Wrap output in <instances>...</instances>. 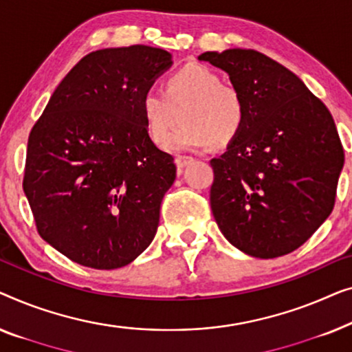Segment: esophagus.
I'll use <instances>...</instances> for the list:
<instances>
[{
  "label": "esophagus",
  "instance_id": "esophagus-1",
  "mask_svg": "<svg viewBox=\"0 0 352 352\" xmlns=\"http://www.w3.org/2000/svg\"><path fill=\"white\" fill-rule=\"evenodd\" d=\"M195 160H192L191 156H177L175 157V164H177V167L178 169H183V167H186L188 164H190V162H192Z\"/></svg>",
  "mask_w": 352,
  "mask_h": 352
}]
</instances>
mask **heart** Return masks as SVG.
Segmentation results:
<instances>
[{"label":"heart","mask_w":352,"mask_h":352,"mask_svg":"<svg viewBox=\"0 0 352 352\" xmlns=\"http://www.w3.org/2000/svg\"><path fill=\"white\" fill-rule=\"evenodd\" d=\"M140 113L151 140L166 146L179 115L186 124L174 138L172 148L228 145L245 124V105L237 89L201 63L178 68L167 78L164 91L146 89L140 97Z\"/></svg>","instance_id":"1"}]
</instances>
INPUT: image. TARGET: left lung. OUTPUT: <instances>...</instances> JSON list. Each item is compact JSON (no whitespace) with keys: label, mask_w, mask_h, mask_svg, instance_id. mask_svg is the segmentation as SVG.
Here are the masks:
<instances>
[{"label":"left lung","mask_w":352,"mask_h":352,"mask_svg":"<svg viewBox=\"0 0 352 352\" xmlns=\"http://www.w3.org/2000/svg\"><path fill=\"white\" fill-rule=\"evenodd\" d=\"M230 75L245 124L210 161V207L232 245L276 258L303 245L335 206L344 164L333 118L305 82L254 49L204 52Z\"/></svg>","instance_id":"obj_1"}]
</instances>
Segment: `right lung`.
<instances>
[{"mask_svg": "<svg viewBox=\"0 0 352 352\" xmlns=\"http://www.w3.org/2000/svg\"><path fill=\"white\" fill-rule=\"evenodd\" d=\"M170 65L143 44L87 54L30 132L23 191L36 230L75 263L121 268L155 239L177 167L148 135L140 97Z\"/></svg>", "mask_w": 352, "mask_h": 352, "instance_id": "obj_1", "label": "right lung"}]
</instances>
